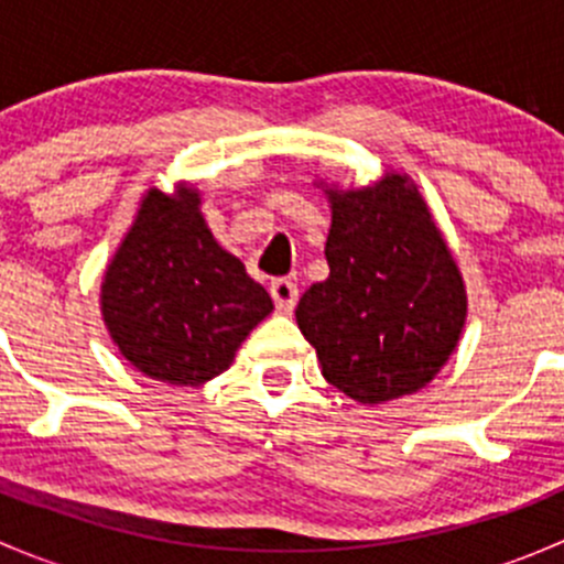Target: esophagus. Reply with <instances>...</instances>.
<instances>
[{
  "mask_svg": "<svg viewBox=\"0 0 564 564\" xmlns=\"http://www.w3.org/2000/svg\"><path fill=\"white\" fill-rule=\"evenodd\" d=\"M270 294H272V300H275V308L281 311V314H289V311H294V303H297L300 292L292 281H286V278H278V281L270 283Z\"/></svg>",
  "mask_w": 564,
  "mask_h": 564,
  "instance_id": "34e87169",
  "label": "esophagus"
}]
</instances>
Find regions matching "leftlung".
<instances>
[{
	"label": "left lung",
	"mask_w": 564,
	"mask_h": 564,
	"mask_svg": "<svg viewBox=\"0 0 564 564\" xmlns=\"http://www.w3.org/2000/svg\"><path fill=\"white\" fill-rule=\"evenodd\" d=\"M318 185L333 213L329 275L300 297V333L324 379L355 401L412 395L445 368L464 333L469 303L453 250L409 174Z\"/></svg>",
	"instance_id": "left-lung-1"
}]
</instances>
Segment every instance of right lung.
I'll list each match as a JSON object with an SVG mask.
<instances>
[{"label":"right lung","mask_w":564,"mask_h":564,"mask_svg":"<svg viewBox=\"0 0 564 564\" xmlns=\"http://www.w3.org/2000/svg\"><path fill=\"white\" fill-rule=\"evenodd\" d=\"M100 314L135 371L193 388L235 362L272 300L213 237L202 193L180 182L172 193L152 185L141 196L104 272Z\"/></svg>","instance_id":"obj_1"}]
</instances>
